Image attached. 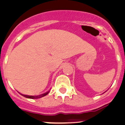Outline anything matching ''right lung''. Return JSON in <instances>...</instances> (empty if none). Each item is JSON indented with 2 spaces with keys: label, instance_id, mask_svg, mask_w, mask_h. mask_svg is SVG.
<instances>
[{
  "label": "right lung",
  "instance_id": "1",
  "mask_svg": "<svg viewBox=\"0 0 125 125\" xmlns=\"http://www.w3.org/2000/svg\"><path fill=\"white\" fill-rule=\"evenodd\" d=\"M49 93V91H48V92L45 93L44 94H40V95H38V96H28V95H25V94H21L22 96H23L25 98H31V99H36V98H42L43 97V96H46L47 94Z\"/></svg>",
  "mask_w": 125,
  "mask_h": 125
}]
</instances>
